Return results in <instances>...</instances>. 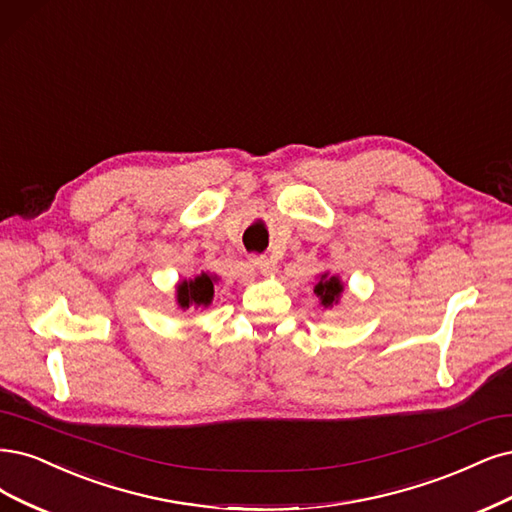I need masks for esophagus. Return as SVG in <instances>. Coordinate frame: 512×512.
I'll return each instance as SVG.
<instances>
[{
    "instance_id": "esophagus-1",
    "label": "esophagus",
    "mask_w": 512,
    "mask_h": 512,
    "mask_svg": "<svg viewBox=\"0 0 512 512\" xmlns=\"http://www.w3.org/2000/svg\"><path fill=\"white\" fill-rule=\"evenodd\" d=\"M250 264L260 271H269L271 269V260L267 256H250Z\"/></svg>"
}]
</instances>
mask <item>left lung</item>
Returning a JSON list of instances; mask_svg holds the SVG:
<instances>
[{
  "instance_id": "left-lung-1",
  "label": "left lung",
  "mask_w": 512,
  "mask_h": 512,
  "mask_svg": "<svg viewBox=\"0 0 512 512\" xmlns=\"http://www.w3.org/2000/svg\"><path fill=\"white\" fill-rule=\"evenodd\" d=\"M343 281L337 275H330V273H322L320 279H317V284L313 288L315 296L320 298V303L328 309L332 305L339 303V298L343 294Z\"/></svg>"
}]
</instances>
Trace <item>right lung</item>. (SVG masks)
Listing matches in <instances>:
<instances>
[{
    "label": "right lung",
    "instance_id": "1",
    "mask_svg": "<svg viewBox=\"0 0 512 512\" xmlns=\"http://www.w3.org/2000/svg\"><path fill=\"white\" fill-rule=\"evenodd\" d=\"M218 281L216 275L209 273H199L192 279H184L175 288V298H178L180 309H190V307H209L211 301H214V284Z\"/></svg>",
    "mask_w": 512,
    "mask_h": 512
}]
</instances>
